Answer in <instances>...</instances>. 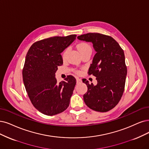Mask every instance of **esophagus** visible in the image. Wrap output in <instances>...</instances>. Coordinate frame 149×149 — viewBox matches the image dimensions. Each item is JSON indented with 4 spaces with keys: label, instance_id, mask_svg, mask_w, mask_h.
Listing matches in <instances>:
<instances>
[{
    "label": "esophagus",
    "instance_id": "esophagus-1",
    "mask_svg": "<svg viewBox=\"0 0 149 149\" xmlns=\"http://www.w3.org/2000/svg\"><path fill=\"white\" fill-rule=\"evenodd\" d=\"M76 82H77V84H80L81 82V80L79 78H77L76 79Z\"/></svg>",
    "mask_w": 149,
    "mask_h": 149
}]
</instances>
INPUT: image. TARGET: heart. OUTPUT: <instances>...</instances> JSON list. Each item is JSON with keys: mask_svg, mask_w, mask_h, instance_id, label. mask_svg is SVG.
Here are the masks:
<instances>
[{"mask_svg": "<svg viewBox=\"0 0 149 149\" xmlns=\"http://www.w3.org/2000/svg\"><path fill=\"white\" fill-rule=\"evenodd\" d=\"M77 48L79 49V50L80 54L85 53L86 52L91 51V47L86 43H79V45H77ZM68 50H69V48H66L65 49V51L64 52L63 54V58H64L66 56V54H67Z\"/></svg>", "mask_w": 149, "mask_h": 149, "instance_id": "1", "label": "heart"}]
</instances>
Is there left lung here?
I'll use <instances>...</instances> for the list:
<instances>
[{
    "label": "left lung",
    "mask_w": 149,
    "mask_h": 149,
    "mask_svg": "<svg viewBox=\"0 0 149 149\" xmlns=\"http://www.w3.org/2000/svg\"><path fill=\"white\" fill-rule=\"evenodd\" d=\"M77 38L91 42L96 52L88 74L96 77L97 83L94 85L83 80L88 87L84 102L95 111L107 112L116 106L124 91L127 75L124 52L112 37L100 33H88Z\"/></svg>",
    "instance_id": "left-lung-1"
}]
</instances>
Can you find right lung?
Returning a JSON list of instances; mask_svg holds the SVG:
<instances>
[{
  "label": "right lung",
  "mask_w": 149,
  "mask_h": 149,
  "mask_svg": "<svg viewBox=\"0 0 149 149\" xmlns=\"http://www.w3.org/2000/svg\"><path fill=\"white\" fill-rule=\"evenodd\" d=\"M76 35L53 37L33 43L26 54L23 79L30 100L36 109L47 115L61 113L69 107L76 80L68 75L57 83L55 73L63 63L61 55Z\"/></svg>",
  "instance_id": "obj_1"
}]
</instances>
